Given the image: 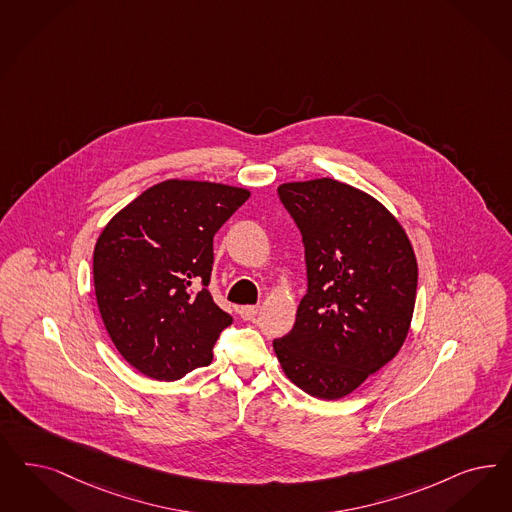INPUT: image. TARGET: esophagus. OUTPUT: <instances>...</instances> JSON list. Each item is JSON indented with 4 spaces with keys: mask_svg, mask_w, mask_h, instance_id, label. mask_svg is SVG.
Masks as SVG:
<instances>
[{
    "mask_svg": "<svg viewBox=\"0 0 512 512\" xmlns=\"http://www.w3.org/2000/svg\"><path fill=\"white\" fill-rule=\"evenodd\" d=\"M238 314H240V318L246 319V321H253L259 314V306H240Z\"/></svg>",
    "mask_w": 512,
    "mask_h": 512,
    "instance_id": "obj_1",
    "label": "esophagus"
}]
</instances>
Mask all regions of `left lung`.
<instances>
[{"instance_id":"8db88e82","label":"left lung","mask_w":512,"mask_h":512,"mask_svg":"<svg viewBox=\"0 0 512 512\" xmlns=\"http://www.w3.org/2000/svg\"><path fill=\"white\" fill-rule=\"evenodd\" d=\"M299 227L308 289L274 352L287 378L333 401L359 388L405 342L418 263L399 221L371 194L331 177L283 183Z\"/></svg>"}]
</instances>
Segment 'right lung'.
<instances>
[{
	"label": "right lung",
	"instance_id": "1",
	"mask_svg": "<svg viewBox=\"0 0 512 512\" xmlns=\"http://www.w3.org/2000/svg\"><path fill=\"white\" fill-rule=\"evenodd\" d=\"M249 191L168 179L117 213L94 247V289L115 348L155 380L210 365L232 318L208 291L213 236Z\"/></svg>",
	"mask_w": 512,
	"mask_h": 512
}]
</instances>
